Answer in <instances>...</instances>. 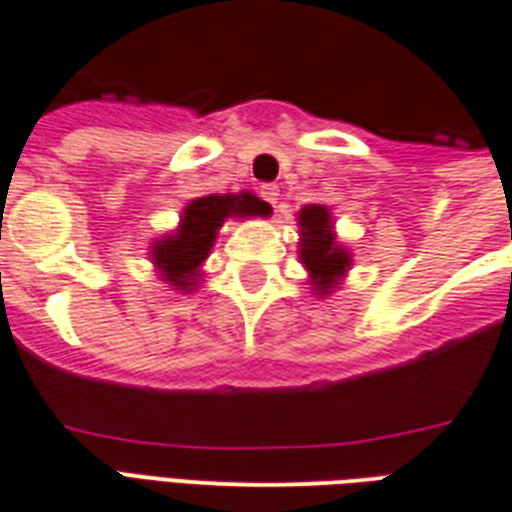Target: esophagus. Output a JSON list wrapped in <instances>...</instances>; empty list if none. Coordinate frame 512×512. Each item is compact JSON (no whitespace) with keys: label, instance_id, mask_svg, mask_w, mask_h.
Listing matches in <instances>:
<instances>
[{"label":"esophagus","instance_id":"34e87169","mask_svg":"<svg viewBox=\"0 0 512 512\" xmlns=\"http://www.w3.org/2000/svg\"><path fill=\"white\" fill-rule=\"evenodd\" d=\"M261 198L267 200L269 206L277 208V200H280V187H277V185H264V187H261Z\"/></svg>","mask_w":512,"mask_h":512}]
</instances>
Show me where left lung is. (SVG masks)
Instances as JSON below:
<instances>
[{"instance_id":"obj_1","label":"left lung","mask_w":512,"mask_h":512,"mask_svg":"<svg viewBox=\"0 0 512 512\" xmlns=\"http://www.w3.org/2000/svg\"><path fill=\"white\" fill-rule=\"evenodd\" d=\"M298 222V259L309 272V285L317 298L330 296L351 269V253L338 243L330 208L309 203L296 214Z\"/></svg>"}]
</instances>
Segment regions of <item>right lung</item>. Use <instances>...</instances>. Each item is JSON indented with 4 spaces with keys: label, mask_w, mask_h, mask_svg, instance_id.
Masks as SVG:
<instances>
[{
    "label": "right lung",
    "mask_w": 512,
    "mask_h": 512,
    "mask_svg": "<svg viewBox=\"0 0 512 512\" xmlns=\"http://www.w3.org/2000/svg\"><path fill=\"white\" fill-rule=\"evenodd\" d=\"M267 203L253 192L203 195L182 208L177 230L155 237L150 243V261L166 288L192 293L200 285V267L214 248L216 235L227 219L267 216Z\"/></svg>",
    "instance_id": "add662e5"
}]
</instances>
